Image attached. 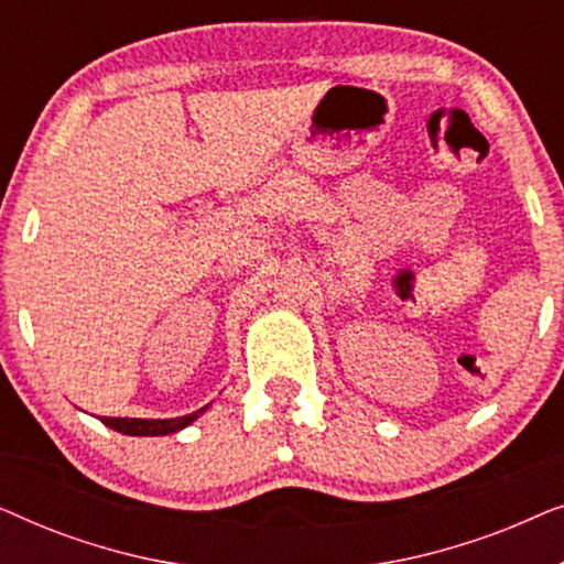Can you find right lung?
Segmentation results:
<instances>
[{
	"mask_svg": "<svg viewBox=\"0 0 564 564\" xmlns=\"http://www.w3.org/2000/svg\"><path fill=\"white\" fill-rule=\"evenodd\" d=\"M205 411L207 405L189 415H180V419H110V415H99V421H102L105 426H110L112 431H120V434L128 436H166L189 426V423L199 419Z\"/></svg>",
	"mask_w": 564,
	"mask_h": 564,
	"instance_id": "1",
	"label": "right lung"
}]
</instances>
